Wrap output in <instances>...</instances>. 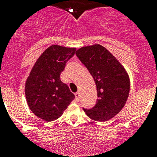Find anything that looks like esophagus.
I'll return each mask as SVG.
<instances>
[{"label": "esophagus", "mask_w": 157, "mask_h": 157, "mask_svg": "<svg viewBox=\"0 0 157 157\" xmlns=\"http://www.w3.org/2000/svg\"><path fill=\"white\" fill-rule=\"evenodd\" d=\"M75 95L76 100H77V101H79V96H80V95H79V93L77 92L75 94Z\"/></svg>", "instance_id": "34e87169"}]
</instances>
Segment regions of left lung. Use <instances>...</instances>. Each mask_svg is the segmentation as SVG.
Returning a JSON list of instances; mask_svg holds the SVG:
<instances>
[{
  "instance_id": "obj_1",
  "label": "left lung",
  "mask_w": 157,
  "mask_h": 157,
  "mask_svg": "<svg viewBox=\"0 0 157 157\" xmlns=\"http://www.w3.org/2000/svg\"><path fill=\"white\" fill-rule=\"evenodd\" d=\"M76 56L85 65L96 83L98 98L91 109L83 108L89 117L107 121L122 110L130 92V78L123 65L101 45L80 48Z\"/></svg>"
}]
</instances>
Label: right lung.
I'll use <instances>...</instances> for the list:
<instances>
[{
	"label": "right lung",
	"instance_id": "right-lung-1",
	"mask_svg": "<svg viewBox=\"0 0 157 157\" xmlns=\"http://www.w3.org/2000/svg\"><path fill=\"white\" fill-rule=\"evenodd\" d=\"M76 48L53 45L46 48L34 65L25 85L27 104L35 116L47 122L57 120L75 98L60 80L66 63Z\"/></svg>",
	"mask_w": 157,
	"mask_h": 157
}]
</instances>
